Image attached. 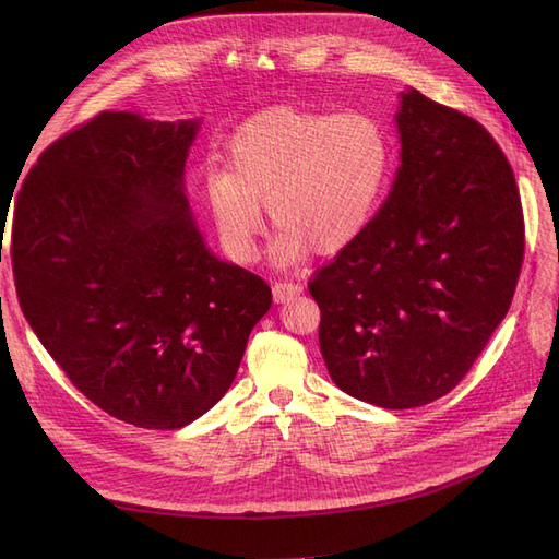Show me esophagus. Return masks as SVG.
<instances>
[{"label":"esophagus","instance_id":"34e87169","mask_svg":"<svg viewBox=\"0 0 559 559\" xmlns=\"http://www.w3.org/2000/svg\"><path fill=\"white\" fill-rule=\"evenodd\" d=\"M300 294H302V286L296 282H275L273 284V300L275 302H286Z\"/></svg>","mask_w":559,"mask_h":559}]
</instances>
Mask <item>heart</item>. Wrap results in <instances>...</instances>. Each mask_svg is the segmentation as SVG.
I'll use <instances>...</instances> for the list:
<instances>
[{
    "instance_id": "1",
    "label": "heart",
    "mask_w": 559,
    "mask_h": 559,
    "mask_svg": "<svg viewBox=\"0 0 559 559\" xmlns=\"http://www.w3.org/2000/svg\"><path fill=\"white\" fill-rule=\"evenodd\" d=\"M228 170L205 177V200L226 251L247 263L257 257L270 222L277 265L308 253L335 257L357 242L380 210L394 170V142L368 111H324L275 105L233 132Z\"/></svg>"
}]
</instances>
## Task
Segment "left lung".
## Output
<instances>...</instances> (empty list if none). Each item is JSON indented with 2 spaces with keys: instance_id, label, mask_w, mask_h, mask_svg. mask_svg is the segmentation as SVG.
I'll use <instances>...</instances> for the list:
<instances>
[{
  "instance_id": "left-lung-1",
  "label": "left lung",
  "mask_w": 559,
  "mask_h": 559,
  "mask_svg": "<svg viewBox=\"0 0 559 559\" xmlns=\"http://www.w3.org/2000/svg\"><path fill=\"white\" fill-rule=\"evenodd\" d=\"M396 128L384 205L308 289L331 380L405 411L460 384L509 312L524 222L511 165L478 121L408 88Z\"/></svg>"
}]
</instances>
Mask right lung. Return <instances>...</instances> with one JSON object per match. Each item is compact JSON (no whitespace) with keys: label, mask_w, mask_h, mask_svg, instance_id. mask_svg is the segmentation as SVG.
<instances>
[{"label":"right lung","mask_w":559,"mask_h":559,"mask_svg":"<svg viewBox=\"0 0 559 559\" xmlns=\"http://www.w3.org/2000/svg\"><path fill=\"white\" fill-rule=\"evenodd\" d=\"M200 118L103 111L23 181L11 261L21 308L83 396L142 429H181L238 373L270 286L216 259L183 186Z\"/></svg>","instance_id":"obj_1"}]
</instances>
